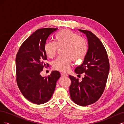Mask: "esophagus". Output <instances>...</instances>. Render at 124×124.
<instances>
[{
  "instance_id": "obj_1",
  "label": "esophagus",
  "mask_w": 124,
  "mask_h": 124,
  "mask_svg": "<svg viewBox=\"0 0 124 124\" xmlns=\"http://www.w3.org/2000/svg\"><path fill=\"white\" fill-rule=\"evenodd\" d=\"M61 76L62 77H68V74H67L65 73H61Z\"/></svg>"
}]
</instances>
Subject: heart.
Listing matches in <instances>:
<instances>
[{
  "label": "heart",
  "mask_w": 124,
  "mask_h": 124,
  "mask_svg": "<svg viewBox=\"0 0 124 124\" xmlns=\"http://www.w3.org/2000/svg\"><path fill=\"white\" fill-rule=\"evenodd\" d=\"M62 47V54L52 62L54 70L66 72L69 70L71 62L83 60L87 53L86 40L78 33L68 29L58 31L54 37L53 42H46L44 45V53L47 57L54 58L59 47Z\"/></svg>",
  "instance_id": "1"
}]
</instances>
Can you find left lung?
<instances>
[{"label": "left lung", "mask_w": 124, "mask_h": 124, "mask_svg": "<svg viewBox=\"0 0 124 124\" xmlns=\"http://www.w3.org/2000/svg\"><path fill=\"white\" fill-rule=\"evenodd\" d=\"M86 34L88 49L83 62L75 69L81 76V82L69 76L71 83L69 92L71 100L81 106H87L96 102L102 95L109 72L110 63L106 48L101 41L91 31L79 29Z\"/></svg>", "instance_id": "8db88e82"}]
</instances>
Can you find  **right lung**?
<instances>
[{
	"label": "right lung",
	"mask_w": 124,
	"mask_h": 124,
	"mask_svg": "<svg viewBox=\"0 0 124 124\" xmlns=\"http://www.w3.org/2000/svg\"><path fill=\"white\" fill-rule=\"evenodd\" d=\"M57 28H44L37 30L22 44L16 59V82L25 98L31 102L40 104L49 100L54 92L56 82L61 77L53 71L47 77L40 74L46 63V55L44 45L48 37Z\"/></svg>",
	"instance_id": "right-lung-1"
}]
</instances>
